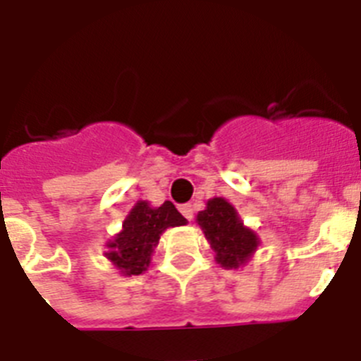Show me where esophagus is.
I'll return each mask as SVG.
<instances>
[{
	"label": "esophagus",
	"mask_w": 361,
	"mask_h": 361,
	"mask_svg": "<svg viewBox=\"0 0 361 361\" xmlns=\"http://www.w3.org/2000/svg\"><path fill=\"white\" fill-rule=\"evenodd\" d=\"M178 212L183 213L188 220L193 219V206H191V204H180V206H178Z\"/></svg>",
	"instance_id": "34e87169"
}]
</instances>
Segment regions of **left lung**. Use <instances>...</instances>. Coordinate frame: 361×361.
Segmentation results:
<instances>
[{
	"mask_svg": "<svg viewBox=\"0 0 361 361\" xmlns=\"http://www.w3.org/2000/svg\"><path fill=\"white\" fill-rule=\"evenodd\" d=\"M197 224L215 251V260L224 269H238L250 262L260 238L251 228L244 226L238 212L222 197H213L206 209L197 213Z\"/></svg>",
	"mask_w": 361,
	"mask_h": 361,
	"instance_id": "8db88e82",
	"label": "left lung"
}]
</instances>
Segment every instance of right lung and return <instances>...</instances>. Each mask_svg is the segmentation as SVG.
Segmentation results:
<instances>
[{
  "mask_svg": "<svg viewBox=\"0 0 361 361\" xmlns=\"http://www.w3.org/2000/svg\"><path fill=\"white\" fill-rule=\"evenodd\" d=\"M188 220L177 212L170 200L162 206H152L148 200H137L123 222V228L106 242L104 257L119 271V275H142L149 267L152 255L162 233L168 228L184 226Z\"/></svg>",
  "mask_w": 361,
  "mask_h": 361,
  "instance_id": "1",
  "label": "right lung"
}]
</instances>
